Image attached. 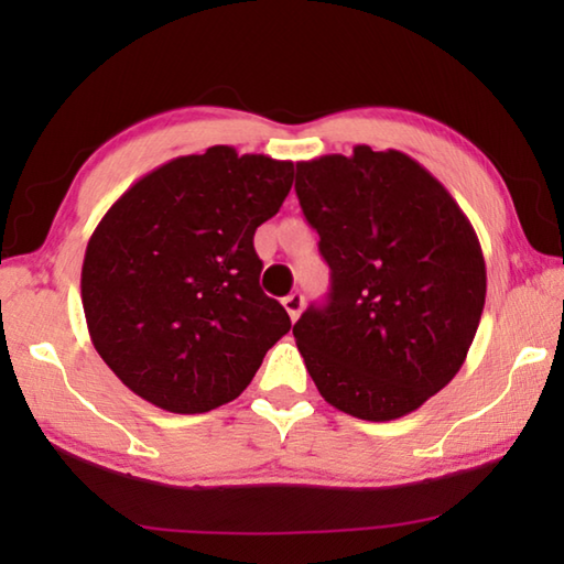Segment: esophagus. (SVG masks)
I'll return each mask as SVG.
<instances>
[{
  "label": "esophagus",
  "instance_id": "esophagus-1",
  "mask_svg": "<svg viewBox=\"0 0 564 564\" xmlns=\"http://www.w3.org/2000/svg\"><path fill=\"white\" fill-rule=\"evenodd\" d=\"M283 308H285V313H289V316H291V321H295V318L301 316V311H303V295H301V293L285 295V299H283Z\"/></svg>",
  "mask_w": 564,
  "mask_h": 564
}]
</instances>
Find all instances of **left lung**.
<instances>
[{
	"instance_id": "left-lung-1",
	"label": "left lung",
	"mask_w": 564,
	"mask_h": 564,
	"mask_svg": "<svg viewBox=\"0 0 564 564\" xmlns=\"http://www.w3.org/2000/svg\"><path fill=\"white\" fill-rule=\"evenodd\" d=\"M295 194L330 269L326 305L293 326L326 403L352 417L413 413L455 378L482 316V248L431 171L356 147L295 164Z\"/></svg>"
}]
</instances>
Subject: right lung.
Masks as SVG:
<instances>
[{
  "instance_id": "1",
  "label": "right lung",
  "mask_w": 564,
  "mask_h": 564,
  "mask_svg": "<svg viewBox=\"0 0 564 564\" xmlns=\"http://www.w3.org/2000/svg\"><path fill=\"white\" fill-rule=\"evenodd\" d=\"M293 161L234 147L171 159L113 204L87 243L89 336L123 386L169 413L231 403L291 330L261 291L253 234L279 214Z\"/></svg>"
}]
</instances>
